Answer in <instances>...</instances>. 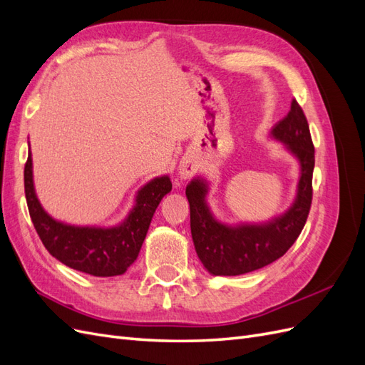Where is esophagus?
I'll return each mask as SVG.
<instances>
[{"label": "esophagus", "mask_w": 365, "mask_h": 365, "mask_svg": "<svg viewBox=\"0 0 365 365\" xmlns=\"http://www.w3.org/2000/svg\"><path fill=\"white\" fill-rule=\"evenodd\" d=\"M197 172V164L192 158H185L181 161L180 168H178V178L185 181L192 178V176Z\"/></svg>", "instance_id": "esophagus-1"}]
</instances>
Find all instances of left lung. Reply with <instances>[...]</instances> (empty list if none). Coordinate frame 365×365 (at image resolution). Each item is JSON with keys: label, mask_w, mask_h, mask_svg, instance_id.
I'll return each mask as SVG.
<instances>
[{"label": "left lung", "mask_w": 365, "mask_h": 365, "mask_svg": "<svg viewBox=\"0 0 365 365\" xmlns=\"http://www.w3.org/2000/svg\"><path fill=\"white\" fill-rule=\"evenodd\" d=\"M300 163V178L292 205L263 224L219 222L207 204L208 182L197 176L185 187L190 204V230L197 257L213 275H240L260 269L280 259L300 236L312 202L315 149L306 115L297 101L291 111L271 129Z\"/></svg>", "instance_id": "8db88e82"}]
</instances>
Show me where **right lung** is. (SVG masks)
<instances>
[{"label":"right lung","mask_w":365,"mask_h":365,"mask_svg":"<svg viewBox=\"0 0 365 365\" xmlns=\"http://www.w3.org/2000/svg\"><path fill=\"white\" fill-rule=\"evenodd\" d=\"M24 187L31 222L51 256L76 271L113 277L125 274L137 260L153 213L172 190V182L168 175H163L143 185L137 192L135 205L123 222L114 227L70 225L51 217L35 192L31 152L24 169Z\"/></svg>","instance_id":"1"}]
</instances>
